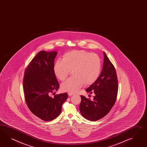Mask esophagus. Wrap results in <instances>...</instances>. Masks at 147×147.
Returning a JSON list of instances; mask_svg holds the SVG:
<instances>
[{"label":"esophagus","mask_w":147,"mask_h":147,"mask_svg":"<svg viewBox=\"0 0 147 147\" xmlns=\"http://www.w3.org/2000/svg\"><path fill=\"white\" fill-rule=\"evenodd\" d=\"M75 94L73 93H71V92H68V95L69 96H72L73 95H74Z\"/></svg>","instance_id":"obj_1"}]
</instances>
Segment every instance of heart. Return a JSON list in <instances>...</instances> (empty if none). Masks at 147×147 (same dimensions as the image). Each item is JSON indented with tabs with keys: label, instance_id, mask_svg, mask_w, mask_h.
<instances>
[{
	"label": "heart",
	"instance_id": "1",
	"mask_svg": "<svg viewBox=\"0 0 147 147\" xmlns=\"http://www.w3.org/2000/svg\"><path fill=\"white\" fill-rule=\"evenodd\" d=\"M101 69L100 57L84 50H73L65 54L62 60L55 63L54 73L58 79L63 81L72 71L73 77L61 85V89L74 93L84 85H92L98 79Z\"/></svg>",
	"mask_w": 147,
	"mask_h": 147
}]
</instances>
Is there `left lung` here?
I'll list each match as a JSON object with an SVG mask.
<instances>
[{
    "mask_svg": "<svg viewBox=\"0 0 147 147\" xmlns=\"http://www.w3.org/2000/svg\"><path fill=\"white\" fill-rule=\"evenodd\" d=\"M104 65L97 81L87 88V92L95 94L93 100L81 96L79 107L85 118L96 121L103 118L114 105L118 92V80L113 64L104 52Z\"/></svg>",
    "mask_w": 147,
    "mask_h": 147,
    "instance_id": "8db88e82",
    "label": "left lung"
}]
</instances>
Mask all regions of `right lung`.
<instances>
[{
	"mask_svg": "<svg viewBox=\"0 0 147 147\" xmlns=\"http://www.w3.org/2000/svg\"><path fill=\"white\" fill-rule=\"evenodd\" d=\"M56 51L39 52L25 68L23 91L30 111L45 121H50L61 114L62 105L68 97L67 93L50 94L57 91L59 85L54 73Z\"/></svg>",
	"mask_w": 147,
	"mask_h": 147,
	"instance_id": "right-lung-1",
	"label": "right lung"
}]
</instances>
